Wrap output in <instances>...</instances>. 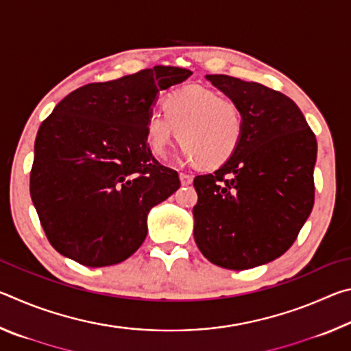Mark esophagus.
Here are the masks:
<instances>
[{
    "mask_svg": "<svg viewBox=\"0 0 351 351\" xmlns=\"http://www.w3.org/2000/svg\"><path fill=\"white\" fill-rule=\"evenodd\" d=\"M180 180L182 186H190V184L193 182V176L187 173H180Z\"/></svg>",
    "mask_w": 351,
    "mask_h": 351,
    "instance_id": "esophagus-1",
    "label": "esophagus"
}]
</instances>
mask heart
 <instances>
[{
    "label": "heart",
    "mask_w": 351,
    "mask_h": 351,
    "mask_svg": "<svg viewBox=\"0 0 351 351\" xmlns=\"http://www.w3.org/2000/svg\"><path fill=\"white\" fill-rule=\"evenodd\" d=\"M162 111L145 119V141L152 153L165 158L176 138L189 161L215 170L239 150L245 136V114L234 99L221 97L204 86H187L162 99Z\"/></svg>",
    "instance_id": "obj_1"
}]
</instances>
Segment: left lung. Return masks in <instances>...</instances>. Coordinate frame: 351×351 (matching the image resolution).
<instances>
[{
	"label": "left lung",
	"instance_id": "8db88e82",
	"mask_svg": "<svg viewBox=\"0 0 351 351\" xmlns=\"http://www.w3.org/2000/svg\"><path fill=\"white\" fill-rule=\"evenodd\" d=\"M206 79L239 102L245 136L228 162L193 180V237L213 265L251 269L287 252L310 217L316 136L285 94L230 75Z\"/></svg>",
	"mask_w": 351,
	"mask_h": 351
}]
</instances>
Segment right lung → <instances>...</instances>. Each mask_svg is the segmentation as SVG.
<instances>
[{"label":"right lung","instance_id":"add662e5","mask_svg":"<svg viewBox=\"0 0 351 351\" xmlns=\"http://www.w3.org/2000/svg\"><path fill=\"white\" fill-rule=\"evenodd\" d=\"M192 71L154 66L69 93L35 139L31 198L47 240L64 257L102 268L138 251L153 206L180 189L145 141L156 94Z\"/></svg>","mask_w":351,"mask_h":351}]
</instances>
